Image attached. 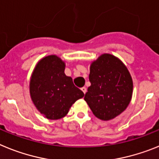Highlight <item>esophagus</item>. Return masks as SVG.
Segmentation results:
<instances>
[{"label": "esophagus", "instance_id": "obj_1", "mask_svg": "<svg viewBox=\"0 0 159 159\" xmlns=\"http://www.w3.org/2000/svg\"><path fill=\"white\" fill-rule=\"evenodd\" d=\"M81 90H82V92H84V94H85V93H86V92H87V88H85V87H84V88H81Z\"/></svg>", "mask_w": 159, "mask_h": 159}]
</instances>
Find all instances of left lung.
I'll list each match as a JSON object with an SVG mask.
<instances>
[{"mask_svg":"<svg viewBox=\"0 0 159 159\" xmlns=\"http://www.w3.org/2000/svg\"><path fill=\"white\" fill-rule=\"evenodd\" d=\"M84 100L98 119L110 120L124 111L133 92V81L127 67L113 55L102 54L90 67Z\"/></svg>","mask_w":159,"mask_h":159,"instance_id":"1","label":"left lung"}]
</instances>
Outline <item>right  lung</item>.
<instances>
[{"mask_svg":"<svg viewBox=\"0 0 159 159\" xmlns=\"http://www.w3.org/2000/svg\"><path fill=\"white\" fill-rule=\"evenodd\" d=\"M65 63L51 55L40 60L32 72L29 84L30 95L37 110L48 119H60L84 92L74 85L64 73Z\"/></svg>","mask_w":159,"mask_h":159,"instance_id":"right-lung-1","label":"right lung"}]
</instances>
